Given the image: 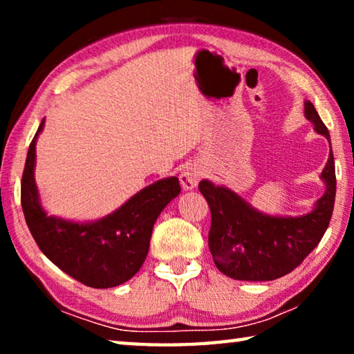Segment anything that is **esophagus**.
Listing matches in <instances>:
<instances>
[{
    "label": "esophagus",
    "instance_id": "esophagus-1",
    "mask_svg": "<svg viewBox=\"0 0 354 354\" xmlns=\"http://www.w3.org/2000/svg\"><path fill=\"white\" fill-rule=\"evenodd\" d=\"M203 175H205V171H203L201 165H198V164L189 165L187 169H185L181 175H179V181H181L183 189L192 190L194 187H196V184H198Z\"/></svg>",
    "mask_w": 354,
    "mask_h": 354
}]
</instances>
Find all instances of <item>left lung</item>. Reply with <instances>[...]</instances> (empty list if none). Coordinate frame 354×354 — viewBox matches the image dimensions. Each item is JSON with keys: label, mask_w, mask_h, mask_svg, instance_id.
Segmentation results:
<instances>
[{"label": "left lung", "mask_w": 354, "mask_h": 354, "mask_svg": "<svg viewBox=\"0 0 354 354\" xmlns=\"http://www.w3.org/2000/svg\"><path fill=\"white\" fill-rule=\"evenodd\" d=\"M304 115L331 145L328 128L310 101H304ZM322 179L325 194L313 211L299 217L267 215L231 189L203 179L198 187L212 217L209 250L218 270L239 281H273L297 268L319 245L331 220L335 198L333 149Z\"/></svg>", "instance_id": "obj_1"}]
</instances>
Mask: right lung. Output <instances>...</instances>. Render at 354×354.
Listing matches in <instances>:
<instances>
[{
  "instance_id": "1",
  "label": "right lung",
  "mask_w": 354,
  "mask_h": 354,
  "mask_svg": "<svg viewBox=\"0 0 354 354\" xmlns=\"http://www.w3.org/2000/svg\"><path fill=\"white\" fill-rule=\"evenodd\" d=\"M29 145L21 178V207L35 243L48 259L80 283L107 289L127 283L140 270L149 248L154 221L181 185L176 176L147 185L117 211L95 221H70L48 215L34 179L35 142Z\"/></svg>"
}]
</instances>
